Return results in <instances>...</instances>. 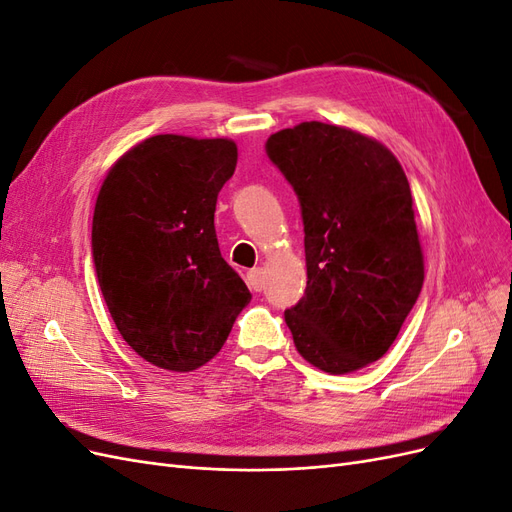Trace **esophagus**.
Instances as JSON below:
<instances>
[{"label":"esophagus","instance_id":"esophagus-1","mask_svg":"<svg viewBox=\"0 0 512 512\" xmlns=\"http://www.w3.org/2000/svg\"><path fill=\"white\" fill-rule=\"evenodd\" d=\"M247 286H250L252 290L260 292L262 288H265V280H262V269H250L247 271Z\"/></svg>","mask_w":512,"mask_h":512}]
</instances>
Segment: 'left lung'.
Masks as SVG:
<instances>
[{
	"mask_svg": "<svg viewBox=\"0 0 512 512\" xmlns=\"http://www.w3.org/2000/svg\"><path fill=\"white\" fill-rule=\"evenodd\" d=\"M269 160L301 203L305 297L284 312L294 346L327 374L378 361L425 280L412 192L382 143L303 121L269 136Z\"/></svg>",
	"mask_w": 512,
	"mask_h": 512,
	"instance_id": "1",
	"label": "left lung"
}]
</instances>
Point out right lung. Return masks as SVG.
Here are the masks:
<instances>
[{
	"label": "right lung",
	"instance_id": "add662e5",
	"mask_svg": "<svg viewBox=\"0 0 512 512\" xmlns=\"http://www.w3.org/2000/svg\"><path fill=\"white\" fill-rule=\"evenodd\" d=\"M235 166L228 138L158 134L123 153L102 183L91 226L100 290L121 337L151 365H205L252 299L213 226Z\"/></svg>",
	"mask_w": 512,
	"mask_h": 512
}]
</instances>
